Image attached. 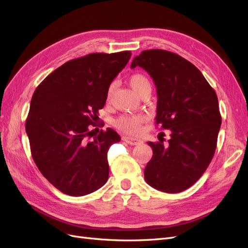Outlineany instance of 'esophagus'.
Segmentation results:
<instances>
[{
  "instance_id": "1",
  "label": "esophagus",
  "mask_w": 248,
  "mask_h": 248,
  "mask_svg": "<svg viewBox=\"0 0 248 248\" xmlns=\"http://www.w3.org/2000/svg\"><path fill=\"white\" fill-rule=\"evenodd\" d=\"M122 140L124 141H126L127 144H129L131 146H137V145H140L141 140H138V139H133V138H129V137H123Z\"/></svg>"
}]
</instances>
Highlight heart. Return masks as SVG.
Segmentation results:
<instances>
[{
    "mask_svg": "<svg viewBox=\"0 0 248 248\" xmlns=\"http://www.w3.org/2000/svg\"><path fill=\"white\" fill-rule=\"evenodd\" d=\"M129 84L132 89L140 96L148 90H151L152 84L151 80L145 74L137 72L133 73L129 78ZM116 88V82L112 81L108 88L107 92V101H110L112 94H114ZM146 121V117L142 115H123L117 118L114 121V125L116 128L121 130L130 136H137L142 129V124Z\"/></svg>",
    "mask_w": 248,
    "mask_h": 248,
    "instance_id": "b5f03b06",
    "label": "heart"
}]
</instances>
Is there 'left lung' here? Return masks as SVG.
I'll return each instance as SVG.
<instances>
[{
  "label": "left lung",
  "mask_w": 248,
  "mask_h": 248,
  "mask_svg": "<svg viewBox=\"0 0 248 248\" xmlns=\"http://www.w3.org/2000/svg\"><path fill=\"white\" fill-rule=\"evenodd\" d=\"M157 88L156 124L170 130L167 145L149 141L153 156L145 169L146 182L163 192L189 188L211 162L221 116L214 89L189 61L171 51L148 49L133 59Z\"/></svg>",
  "instance_id": "left-lung-1"
}]
</instances>
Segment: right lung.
I'll use <instances>...</instances> for the list:
<instances>
[{"label": "right lung", "mask_w": 248, "mask_h": 248, "mask_svg": "<svg viewBox=\"0 0 248 248\" xmlns=\"http://www.w3.org/2000/svg\"><path fill=\"white\" fill-rule=\"evenodd\" d=\"M131 57L129 50L73 59L44 78L33 94L26 131L37 168L72 197L96 191L108 179V152L121 138L110 128L95 136L108 88Z\"/></svg>", "instance_id": "1"}]
</instances>
